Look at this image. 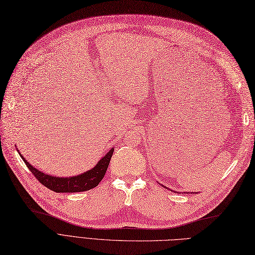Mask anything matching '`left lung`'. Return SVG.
I'll list each match as a JSON object with an SVG mask.
<instances>
[{
    "label": "left lung",
    "instance_id": "1",
    "mask_svg": "<svg viewBox=\"0 0 255 255\" xmlns=\"http://www.w3.org/2000/svg\"><path fill=\"white\" fill-rule=\"evenodd\" d=\"M160 185H161V184H160ZM161 186H164V185H161ZM164 187H165V188H167L166 186H164ZM172 191H174V190H172Z\"/></svg>",
    "mask_w": 255,
    "mask_h": 255
}]
</instances>
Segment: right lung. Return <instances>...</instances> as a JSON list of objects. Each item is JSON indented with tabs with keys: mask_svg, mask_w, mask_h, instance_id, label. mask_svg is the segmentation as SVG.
I'll use <instances>...</instances> for the list:
<instances>
[{
	"mask_svg": "<svg viewBox=\"0 0 255 255\" xmlns=\"http://www.w3.org/2000/svg\"><path fill=\"white\" fill-rule=\"evenodd\" d=\"M17 151L20 154L23 161H24L25 165L27 166V168L37 177V180L42 185H44L45 187H48L49 189L55 192H80L95 188L98 186V184L101 182V180L105 175L107 168H109L110 161L114 153V148H112L107 152L105 155L98 161V164L94 168H91L90 170L81 173L79 175L66 177L54 176L40 171L39 169H36L33 165H30L24 158V156L19 152L18 149Z\"/></svg>",
	"mask_w": 255,
	"mask_h": 255,
	"instance_id": "obj_1",
	"label": "right lung"
}]
</instances>
